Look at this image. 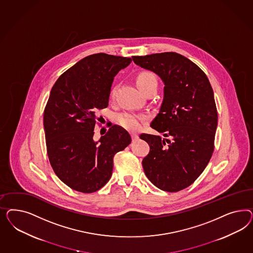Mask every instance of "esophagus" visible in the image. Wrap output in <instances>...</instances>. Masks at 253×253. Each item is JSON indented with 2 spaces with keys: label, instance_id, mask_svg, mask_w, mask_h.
<instances>
[{
  "label": "esophagus",
  "instance_id": "esophagus-1",
  "mask_svg": "<svg viewBox=\"0 0 253 253\" xmlns=\"http://www.w3.org/2000/svg\"><path fill=\"white\" fill-rule=\"evenodd\" d=\"M131 139H132V141H136L138 139L137 134H135V133H131Z\"/></svg>",
  "mask_w": 253,
  "mask_h": 253
}]
</instances>
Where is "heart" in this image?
I'll return each instance as SVG.
<instances>
[{"mask_svg": "<svg viewBox=\"0 0 253 253\" xmlns=\"http://www.w3.org/2000/svg\"><path fill=\"white\" fill-rule=\"evenodd\" d=\"M136 84L138 88L143 92L146 90L155 87L157 88L158 81L157 78L152 72L149 71H143L138 74L136 78ZM116 89L113 88L110 92V97L112 98L115 94ZM145 120V117L142 115H137L133 113H123L118 117V123L123 126V128L130 130H136L140 129L142 122Z\"/></svg>", "mask_w": 253, "mask_h": 253, "instance_id": "1", "label": "heart"}]
</instances>
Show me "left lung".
Segmentation results:
<instances>
[{"instance_id":"8db88e82","label":"left lung","mask_w":253,"mask_h":253,"mask_svg":"<svg viewBox=\"0 0 253 253\" xmlns=\"http://www.w3.org/2000/svg\"><path fill=\"white\" fill-rule=\"evenodd\" d=\"M132 60L164 84L161 109L150 126L165 138L140 135L150 147L142 161L145 173L163 191L183 190L202 173L214 150L218 114L211 85L182 54L166 52L132 56Z\"/></svg>"}]
</instances>
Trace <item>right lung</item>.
Listing matches in <instances>:
<instances>
[{"mask_svg":"<svg viewBox=\"0 0 253 253\" xmlns=\"http://www.w3.org/2000/svg\"><path fill=\"white\" fill-rule=\"evenodd\" d=\"M130 57L91 54L55 82L43 113L46 148L54 173L70 188L97 191L112 175L113 158L130 145L127 130L112 125L93 140L97 112L108 106L114 77L130 65Z\"/></svg>","mask_w":253,"mask_h":253,"instance_id":"1","label":"right lung"}]
</instances>
